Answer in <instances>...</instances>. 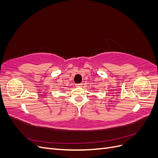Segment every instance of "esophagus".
Listing matches in <instances>:
<instances>
[{
  "mask_svg": "<svg viewBox=\"0 0 158 158\" xmlns=\"http://www.w3.org/2000/svg\"><path fill=\"white\" fill-rule=\"evenodd\" d=\"M82 85V84H76V87H81Z\"/></svg>",
  "mask_w": 158,
  "mask_h": 158,
  "instance_id": "esophagus-1",
  "label": "esophagus"
}]
</instances>
